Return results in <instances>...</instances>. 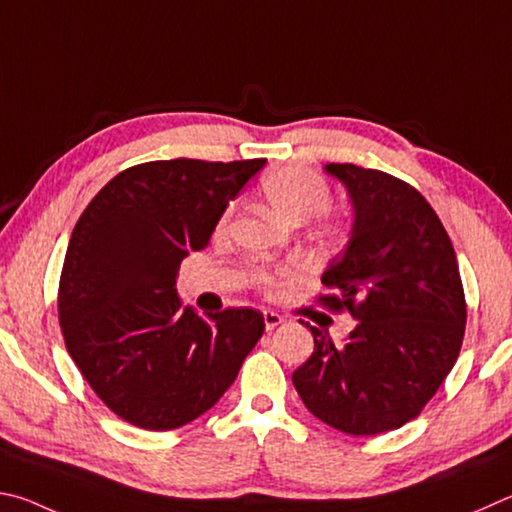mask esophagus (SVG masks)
<instances>
[{
  "label": "esophagus",
  "mask_w": 512,
  "mask_h": 512,
  "mask_svg": "<svg viewBox=\"0 0 512 512\" xmlns=\"http://www.w3.org/2000/svg\"><path fill=\"white\" fill-rule=\"evenodd\" d=\"M263 321H265V328L267 330H274L279 324H283V317L279 315V312H272V310H265L263 312Z\"/></svg>",
  "instance_id": "esophagus-1"
}]
</instances>
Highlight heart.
<instances>
[{
    "instance_id": "obj_1",
    "label": "heart",
    "mask_w": 512,
    "mask_h": 512,
    "mask_svg": "<svg viewBox=\"0 0 512 512\" xmlns=\"http://www.w3.org/2000/svg\"><path fill=\"white\" fill-rule=\"evenodd\" d=\"M263 193L267 202L283 220L292 224L306 222L324 213L330 206V186L324 177L306 166H281L263 179ZM231 209L220 218V229H227Z\"/></svg>"
}]
</instances>
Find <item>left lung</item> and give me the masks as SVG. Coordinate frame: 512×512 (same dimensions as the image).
<instances>
[{
  "instance_id": "obj_1",
  "label": "left lung",
  "mask_w": 512,
  "mask_h": 512,
  "mask_svg": "<svg viewBox=\"0 0 512 512\" xmlns=\"http://www.w3.org/2000/svg\"><path fill=\"white\" fill-rule=\"evenodd\" d=\"M353 206L348 240L321 283L357 319L342 344L310 326L315 353L292 373L321 423L373 436L416 418L459 357L465 297L452 240L414 186L382 170L326 164Z\"/></svg>"
}]
</instances>
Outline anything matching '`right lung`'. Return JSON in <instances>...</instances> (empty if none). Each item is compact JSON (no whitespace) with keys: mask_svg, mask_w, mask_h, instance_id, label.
Listing matches in <instances>:
<instances>
[{"mask_svg":"<svg viewBox=\"0 0 512 512\" xmlns=\"http://www.w3.org/2000/svg\"><path fill=\"white\" fill-rule=\"evenodd\" d=\"M263 166L148 161L107 182L78 218L60 276V328L89 387L128 423L166 432L200 418L261 339V312L200 315L182 306L175 283Z\"/></svg>","mask_w":512,"mask_h":512,"instance_id":"obj_1","label":"right lung"}]
</instances>
